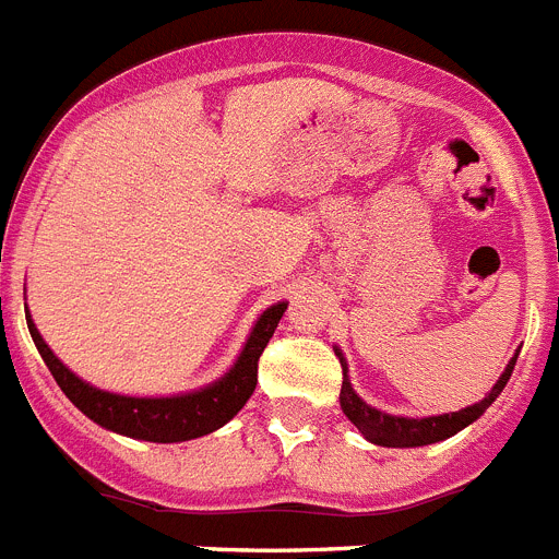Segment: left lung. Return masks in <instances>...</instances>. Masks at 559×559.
Segmentation results:
<instances>
[{"mask_svg":"<svg viewBox=\"0 0 559 559\" xmlns=\"http://www.w3.org/2000/svg\"><path fill=\"white\" fill-rule=\"evenodd\" d=\"M333 349L341 360V369H344V380H341V394H338L341 412L347 414L349 423L364 433V439H369L372 445H383V448L433 445V442H442V439L453 437V433H459L462 428L471 426V423H476V419L481 417L492 403H496L498 394L503 392L512 369H515L518 353H521V349H515L510 364L503 367L501 378L496 380V386L484 394L478 403H473V406L459 408V412H451V414H433V417H400V414H386V412H380V408L369 406L367 400L355 392L347 374V358H344V353H341L338 347Z\"/></svg>","mask_w":559,"mask_h":559,"instance_id":"left-lung-1","label":"left lung"}]
</instances>
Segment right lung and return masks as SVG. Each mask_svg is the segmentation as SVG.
Instances as JSON below:
<instances>
[{"mask_svg": "<svg viewBox=\"0 0 559 559\" xmlns=\"http://www.w3.org/2000/svg\"><path fill=\"white\" fill-rule=\"evenodd\" d=\"M285 310H288V302H274L257 316L243 349L218 380H212L201 389H192V392L167 394V397H136V394H117L92 386L83 378H78L49 349L29 310H24V316H27L33 344L41 353L44 364L52 372L61 392L92 423H97L106 431L122 433V437L142 439V442H165L167 445V442H187V439H199L204 433L218 431L246 406V400L251 397L257 386V360L263 355L265 344L274 335Z\"/></svg>", "mask_w": 559, "mask_h": 559, "instance_id": "1", "label": "right lung"}]
</instances>
